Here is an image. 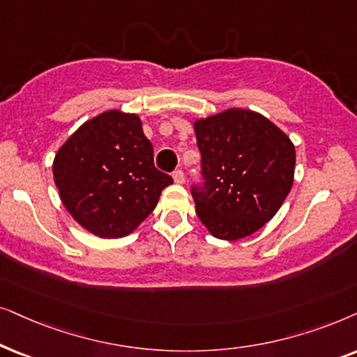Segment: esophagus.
Wrapping results in <instances>:
<instances>
[{
  "instance_id": "esophagus-1",
  "label": "esophagus",
  "mask_w": 357,
  "mask_h": 357,
  "mask_svg": "<svg viewBox=\"0 0 357 357\" xmlns=\"http://www.w3.org/2000/svg\"><path fill=\"white\" fill-rule=\"evenodd\" d=\"M173 179L176 184H183L184 183V173L181 169H176L173 173Z\"/></svg>"
}]
</instances>
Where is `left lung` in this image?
Returning <instances> with one entry per match:
<instances>
[{
	"mask_svg": "<svg viewBox=\"0 0 357 357\" xmlns=\"http://www.w3.org/2000/svg\"><path fill=\"white\" fill-rule=\"evenodd\" d=\"M204 191L192 189L208 234L235 241L253 235L286 201L294 184L296 146L275 123L231 107L194 121Z\"/></svg>",
	"mask_w": 357,
	"mask_h": 357,
	"instance_id": "obj_1",
	"label": "left lung"
}]
</instances>
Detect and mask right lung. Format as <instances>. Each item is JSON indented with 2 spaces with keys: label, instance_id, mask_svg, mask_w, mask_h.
Instances as JSON below:
<instances>
[{
  "label": "right lung",
  "instance_id": "obj_1",
  "mask_svg": "<svg viewBox=\"0 0 357 357\" xmlns=\"http://www.w3.org/2000/svg\"><path fill=\"white\" fill-rule=\"evenodd\" d=\"M52 171L66 211L99 238L130 235L173 184L155 168L140 117L121 109L79 126L56 151Z\"/></svg>",
  "mask_w": 357,
  "mask_h": 357
}]
</instances>
